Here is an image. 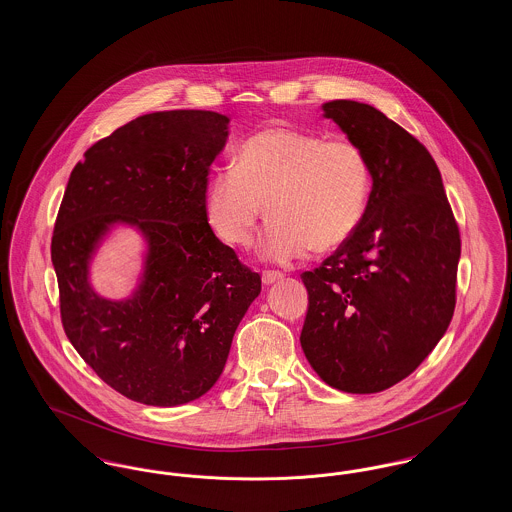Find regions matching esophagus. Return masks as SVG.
I'll list each match as a JSON object with an SVG mask.
<instances>
[{"label": "esophagus", "mask_w": 512, "mask_h": 512, "mask_svg": "<svg viewBox=\"0 0 512 512\" xmlns=\"http://www.w3.org/2000/svg\"><path fill=\"white\" fill-rule=\"evenodd\" d=\"M261 278H263V284L270 286V284H274V282L282 280V278H284V274H282V272H278V270H263Z\"/></svg>", "instance_id": "34e87169"}]
</instances>
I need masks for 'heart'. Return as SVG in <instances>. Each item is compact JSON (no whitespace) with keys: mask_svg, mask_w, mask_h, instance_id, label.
Returning <instances> with one entry per match:
<instances>
[{"mask_svg":"<svg viewBox=\"0 0 512 512\" xmlns=\"http://www.w3.org/2000/svg\"><path fill=\"white\" fill-rule=\"evenodd\" d=\"M370 190L372 167L357 142L272 126L249 136L234 167L211 178L205 217L222 244L242 249L253 244L267 211L274 222L261 253L290 265L313 245L328 251L345 244L365 217Z\"/></svg>","mask_w":512,"mask_h":512,"instance_id":"obj_1","label":"heart"}]
</instances>
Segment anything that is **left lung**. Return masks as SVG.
I'll use <instances>...</instances> for the list:
<instances>
[{"label":"left lung","instance_id":"obj_1","mask_svg":"<svg viewBox=\"0 0 512 512\" xmlns=\"http://www.w3.org/2000/svg\"><path fill=\"white\" fill-rule=\"evenodd\" d=\"M324 115L365 149L372 192L355 234L301 274L309 311L299 340L328 386L378 393L413 374L445 334L461 232L438 165L413 134L359 101H328Z\"/></svg>","mask_w":512,"mask_h":512}]
</instances>
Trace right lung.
<instances>
[{"label":"right lung","instance_id":"1","mask_svg":"<svg viewBox=\"0 0 512 512\" xmlns=\"http://www.w3.org/2000/svg\"><path fill=\"white\" fill-rule=\"evenodd\" d=\"M213 111H157L117 128L76 163L51 263L61 322L78 355L124 397L174 407L219 380L261 276L222 244L205 217L209 167L228 136ZM146 236L147 270L130 300L99 298L87 265L108 226Z\"/></svg>","mask_w":512,"mask_h":512}]
</instances>
